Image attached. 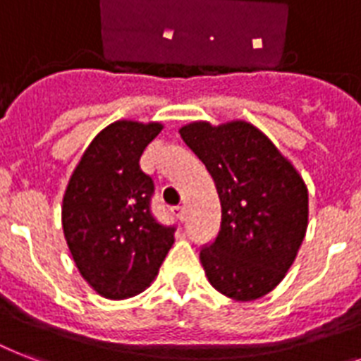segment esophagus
I'll list each match as a JSON object with an SVG mask.
<instances>
[{"label": "esophagus", "instance_id": "esophagus-1", "mask_svg": "<svg viewBox=\"0 0 361 361\" xmlns=\"http://www.w3.org/2000/svg\"><path fill=\"white\" fill-rule=\"evenodd\" d=\"M172 214H174L180 221H185V217H187L185 206H176V208H172Z\"/></svg>", "mask_w": 361, "mask_h": 361}]
</instances>
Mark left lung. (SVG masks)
Returning a JSON list of instances; mask_svg holds the SVG:
<instances>
[{
	"label": "left lung",
	"instance_id": "obj_1",
	"mask_svg": "<svg viewBox=\"0 0 361 361\" xmlns=\"http://www.w3.org/2000/svg\"><path fill=\"white\" fill-rule=\"evenodd\" d=\"M181 138L206 164L221 200V231L200 251L209 285L236 302L271 292L296 260L309 221L302 174L249 121H191Z\"/></svg>",
	"mask_w": 361,
	"mask_h": 361
}]
</instances>
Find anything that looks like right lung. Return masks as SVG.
Instances as JSON below:
<instances>
[{
	"mask_svg": "<svg viewBox=\"0 0 361 361\" xmlns=\"http://www.w3.org/2000/svg\"><path fill=\"white\" fill-rule=\"evenodd\" d=\"M161 130V121L106 125L65 187L61 225L71 257L87 285L106 300L146 290L174 243V226L161 225L149 212L153 181L138 163Z\"/></svg>",
	"mask_w": 361,
	"mask_h": 361,
	"instance_id": "right-lung-1",
	"label": "right lung"
}]
</instances>
